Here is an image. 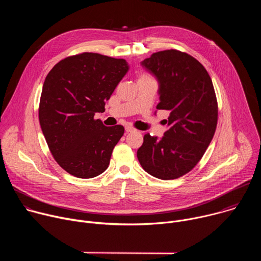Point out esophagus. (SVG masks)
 <instances>
[{
  "instance_id": "1",
  "label": "esophagus",
  "mask_w": 261,
  "mask_h": 261,
  "mask_svg": "<svg viewBox=\"0 0 261 261\" xmlns=\"http://www.w3.org/2000/svg\"><path fill=\"white\" fill-rule=\"evenodd\" d=\"M125 131H126V133H131V132H135L136 130L133 128V127H130V126H127L126 128H125Z\"/></svg>"
}]
</instances>
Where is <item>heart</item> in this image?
<instances>
[{
    "label": "heart",
    "mask_w": 261,
    "mask_h": 261,
    "mask_svg": "<svg viewBox=\"0 0 261 261\" xmlns=\"http://www.w3.org/2000/svg\"><path fill=\"white\" fill-rule=\"evenodd\" d=\"M148 77H150V76H148L147 74H140V75H139V79H138V80H141V79H148Z\"/></svg>",
    "instance_id": "1"
}]
</instances>
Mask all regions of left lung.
Returning <instances> with one entry per match:
<instances>
[{
    "mask_svg": "<svg viewBox=\"0 0 261 261\" xmlns=\"http://www.w3.org/2000/svg\"><path fill=\"white\" fill-rule=\"evenodd\" d=\"M141 65L158 80L157 109L169 111V129L161 139L146 133L137 158L147 173L174 179L196 166L214 137L218 122L214 86L195 58L176 49L155 53Z\"/></svg>",
    "mask_w": 261,
    "mask_h": 261,
    "instance_id": "left-lung-1",
    "label": "left lung"
}]
</instances>
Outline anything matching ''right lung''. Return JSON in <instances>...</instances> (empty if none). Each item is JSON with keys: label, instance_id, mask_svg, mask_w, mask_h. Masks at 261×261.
<instances>
[{"label": "right lung", "instance_id": "add662e5", "mask_svg": "<svg viewBox=\"0 0 261 261\" xmlns=\"http://www.w3.org/2000/svg\"><path fill=\"white\" fill-rule=\"evenodd\" d=\"M128 70L124 59L83 53L60 61L47 74L39 122L53 157L68 173L91 178L108 167L125 129L106 127L94 117L105 110Z\"/></svg>", "mask_w": 261, "mask_h": 261}]
</instances>
